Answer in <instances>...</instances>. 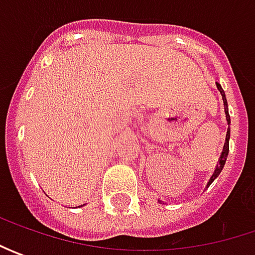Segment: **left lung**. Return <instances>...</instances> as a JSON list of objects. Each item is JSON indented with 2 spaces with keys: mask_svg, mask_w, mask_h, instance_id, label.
<instances>
[{
  "mask_svg": "<svg viewBox=\"0 0 255 255\" xmlns=\"http://www.w3.org/2000/svg\"><path fill=\"white\" fill-rule=\"evenodd\" d=\"M217 85V89H219V92H220L221 98H223V103H224V113H226V121H227V125H229V128H227V134H226V142H224V146H223V152L220 154V159H219V163H217V166H216V170L213 173V176L210 177V180L207 183V187L210 186L213 181L216 180L217 177H219V174L223 170V167H224V164H226V160H227V156H229V140H230V115H229V105H227V99H226V93L223 91V88H221V85L219 82H216ZM162 203V200H159Z\"/></svg>",
  "mask_w": 255,
  "mask_h": 255,
  "instance_id": "left-lung-1",
  "label": "left lung"
}]
</instances>
